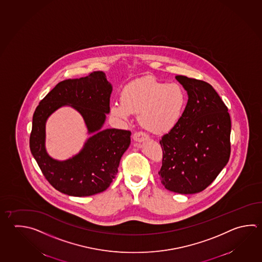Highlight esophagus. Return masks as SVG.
Returning a JSON list of instances; mask_svg holds the SVG:
<instances>
[{"mask_svg": "<svg viewBox=\"0 0 262 262\" xmlns=\"http://www.w3.org/2000/svg\"><path fill=\"white\" fill-rule=\"evenodd\" d=\"M148 135L147 134H144V133H142V132H139V133H135L134 134V140L135 142H138V143H142V142H144V141H146L147 139H148Z\"/></svg>", "mask_w": 262, "mask_h": 262, "instance_id": "obj_1", "label": "esophagus"}]
</instances>
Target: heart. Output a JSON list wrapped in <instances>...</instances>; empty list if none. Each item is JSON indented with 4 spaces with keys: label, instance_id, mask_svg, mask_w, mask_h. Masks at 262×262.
<instances>
[{
    "label": "heart",
    "instance_id": "1",
    "mask_svg": "<svg viewBox=\"0 0 262 262\" xmlns=\"http://www.w3.org/2000/svg\"><path fill=\"white\" fill-rule=\"evenodd\" d=\"M187 95L178 83H166L153 77L136 79L125 86L121 101L113 102L110 113L121 121L139 113V122L153 134L168 133L183 118Z\"/></svg>",
    "mask_w": 262,
    "mask_h": 262
}]
</instances>
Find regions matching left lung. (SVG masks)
Masks as SVG:
<instances>
[{
	"mask_svg": "<svg viewBox=\"0 0 262 262\" xmlns=\"http://www.w3.org/2000/svg\"><path fill=\"white\" fill-rule=\"evenodd\" d=\"M175 79L187 93V104L177 126L159 141L163 160L158 174L168 191L196 193L212 183L227 165L231 119L210 84L185 76Z\"/></svg>",
	"mask_w": 262,
	"mask_h": 262,
	"instance_id": "8db88e82",
	"label": "left lung"
}]
</instances>
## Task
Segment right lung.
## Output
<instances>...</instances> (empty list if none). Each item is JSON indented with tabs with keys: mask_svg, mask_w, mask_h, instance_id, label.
<instances>
[{
	"mask_svg": "<svg viewBox=\"0 0 262 262\" xmlns=\"http://www.w3.org/2000/svg\"><path fill=\"white\" fill-rule=\"evenodd\" d=\"M112 84L103 71L67 79L40 102L32 119L31 154L45 178L61 193L90 196L104 192L118 173L119 161L130 143V132L105 128L110 113ZM69 106L81 114L90 137L79 154L66 161L52 158L46 150V122L56 110Z\"/></svg>",
	"mask_w": 262,
	"mask_h": 262,
	"instance_id": "obj_1",
	"label": "right lung"
}]
</instances>
